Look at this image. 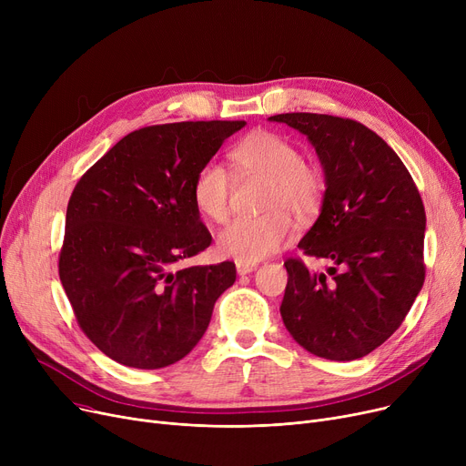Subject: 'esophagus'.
<instances>
[{"label":"esophagus","instance_id":"34e87169","mask_svg":"<svg viewBox=\"0 0 466 466\" xmlns=\"http://www.w3.org/2000/svg\"><path fill=\"white\" fill-rule=\"evenodd\" d=\"M255 270H257V264L255 262H241V260L236 262V272L239 276H248V274H251Z\"/></svg>","mask_w":466,"mask_h":466}]
</instances>
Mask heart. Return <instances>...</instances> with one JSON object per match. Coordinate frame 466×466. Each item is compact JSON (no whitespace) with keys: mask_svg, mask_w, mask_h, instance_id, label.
<instances>
[{"mask_svg":"<svg viewBox=\"0 0 466 466\" xmlns=\"http://www.w3.org/2000/svg\"><path fill=\"white\" fill-rule=\"evenodd\" d=\"M243 174L268 177L260 217H236L220 230L217 249L220 255L257 262L279 251L292 236V218L319 211L325 196V179L319 169L306 164L292 143L272 134L255 132L243 139L232 153ZM232 179L218 162L204 164L192 181V200L206 218L220 223L228 215Z\"/></svg>","mask_w":466,"mask_h":466,"instance_id":"1","label":"heart"}]
</instances>
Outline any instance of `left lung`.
I'll return each instance as SVG.
<instances>
[{
    "label": "left lung",
    "instance_id": "obj_1",
    "mask_svg": "<svg viewBox=\"0 0 466 466\" xmlns=\"http://www.w3.org/2000/svg\"><path fill=\"white\" fill-rule=\"evenodd\" d=\"M268 120L299 130L325 174L321 213L299 248L330 260L313 274L297 258L281 319L311 355L355 360L369 355L404 321L425 281V208L399 155L351 118L283 113Z\"/></svg>",
    "mask_w": 466,
    "mask_h": 466
}]
</instances>
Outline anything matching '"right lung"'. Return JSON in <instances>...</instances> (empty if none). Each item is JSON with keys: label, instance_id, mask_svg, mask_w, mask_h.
<instances>
[{"label": "right lung", "instance_id": "1", "mask_svg": "<svg viewBox=\"0 0 466 466\" xmlns=\"http://www.w3.org/2000/svg\"><path fill=\"white\" fill-rule=\"evenodd\" d=\"M243 120L147 127L122 137L73 188L60 281L77 323L109 359L164 369L204 336L234 262L174 270L211 243L192 181Z\"/></svg>", "mask_w": 466, "mask_h": 466}]
</instances>
